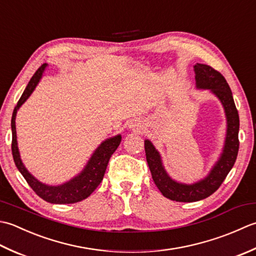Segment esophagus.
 <instances>
[{
    "label": "esophagus",
    "mask_w": 256,
    "mask_h": 256,
    "mask_svg": "<svg viewBox=\"0 0 256 256\" xmlns=\"http://www.w3.org/2000/svg\"><path fill=\"white\" fill-rule=\"evenodd\" d=\"M132 127L134 129H138V127H139V124H138V122H132Z\"/></svg>",
    "instance_id": "esophagus-1"
}]
</instances>
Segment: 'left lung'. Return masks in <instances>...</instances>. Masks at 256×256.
I'll return each instance as SVG.
<instances>
[{"mask_svg": "<svg viewBox=\"0 0 256 256\" xmlns=\"http://www.w3.org/2000/svg\"><path fill=\"white\" fill-rule=\"evenodd\" d=\"M194 68L196 90H210L221 102L226 118V134L222 152L210 172L191 184L172 179L164 169L159 151L149 139L144 140L146 158L156 186L164 196L176 202L199 201L214 194L233 168L238 152L240 119L230 86L226 78L211 66L196 62Z\"/></svg>", "mask_w": 256, "mask_h": 256, "instance_id": "left-lung-1", "label": "left lung"}]
</instances>
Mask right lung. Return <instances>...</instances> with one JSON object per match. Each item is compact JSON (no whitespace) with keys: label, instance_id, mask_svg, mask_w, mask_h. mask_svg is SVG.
Here are the masks:
<instances>
[{"label":"right lung","instance_id":"right-lung-1","mask_svg":"<svg viewBox=\"0 0 256 256\" xmlns=\"http://www.w3.org/2000/svg\"><path fill=\"white\" fill-rule=\"evenodd\" d=\"M48 67V64H43L40 68L36 70L33 77L30 78L28 86H26L24 92L20 96L18 105L15 106L12 120V154L15 166L18 171L22 174L26 182L32 188L34 192L42 199L48 201L50 203H55V204H68V203H76L82 200H85L86 198L90 196L96 188L100 184V182L105 174L107 169V164L109 162L112 154L116 151L118 146L122 142V134L114 136L112 138H108L98 146L94 151L92 157L87 161L86 166H84L80 174L72 178L70 181H66L64 184L58 186H50L43 184L38 180L35 176L28 172L25 168L24 164L20 159V151L18 147V137H16V126H15V118L20 107L28 100V98L32 95L35 87L40 80L43 72Z\"/></svg>","mask_w":256,"mask_h":256}]
</instances>
